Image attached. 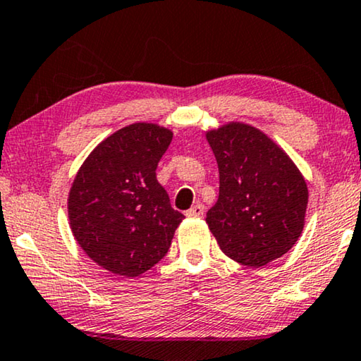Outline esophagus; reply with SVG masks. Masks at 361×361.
Masks as SVG:
<instances>
[{
	"label": "esophagus",
	"mask_w": 361,
	"mask_h": 361,
	"mask_svg": "<svg viewBox=\"0 0 361 361\" xmlns=\"http://www.w3.org/2000/svg\"><path fill=\"white\" fill-rule=\"evenodd\" d=\"M185 214L186 217H191V219H195V217H202V214H204V206H202L201 202H197V204L190 207Z\"/></svg>",
	"instance_id": "obj_1"
}]
</instances>
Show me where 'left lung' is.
<instances>
[{
  "label": "left lung",
  "mask_w": 361,
  "mask_h": 361,
  "mask_svg": "<svg viewBox=\"0 0 361 361\" xmlns=\"http://www.w3.org/2000/svg\"><path fill=\"white\" fill-rule=\"evenodd\" d=\"M206 140L219 169V200L206 222L221 250L253 268L283 257L306 224L309 191L296 164L245 123L207 130Z\"/></svg>",
  "instance_id": "left-lung-1"
}]
</instances>
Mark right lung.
<instances>
[{
    "label": "right lung",
    "instance_id": "add662e5",
    "mask_svg": "<svg viewBox=\"0 0 361 361\" xmlns=\"http://www.w3.org/2000/svg\"><path fill=\"white\" fill-rule=\"evenodd\" d=\"M173 132L134 123L94 147L68 192L70 229L94 263L135 278L166 255L185 216L157 181V165Z\"/></svg>",
    "mask_w": 361,
    "mask_h": 361
}]
</instances>
